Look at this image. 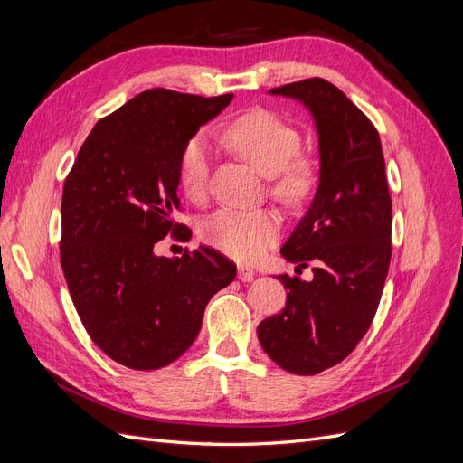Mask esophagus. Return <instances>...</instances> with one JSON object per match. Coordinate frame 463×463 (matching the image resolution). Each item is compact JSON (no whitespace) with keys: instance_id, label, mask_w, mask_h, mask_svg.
I'll return each mask as SVG.
<instances>
[{"instance_id":"34e87169","label":"esophagus","mask_w":463,"mask_h":463,"mask_svg":"<svg viewBox=\"0 0 463 463\" xmlns=\"http://www.w3.org/2000/svg\"><path fill=\"white\" fill-rule=\"evenodd\" d=\"M237 278H240L241 282H250V279L255 278V270L249 269V266H240V269H237Z\"/></svg>"}]
</instances>
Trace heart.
Segmentation results:
<instances>
[{
    "label": "heart",
    "instance_id": "1",
    "mask_svg": "<svg viewBox=\"0 0 463 463\" xmlns=\"http://www.w3.org/2000/svg\"><path fill=\"white\" fill-rule=\"evenodd\" d=\"M228 143L264 175L270 189L288 204L303 203L317 187V162L299 154V133L284 118L264 108L245 111L226 129ZM213 146L204 133H194L179 152L177 181L191 201H203L208 191ZM279 235V220L269 208H222L204 220L201 237L235 260L253 262Z\"/></svg>",
    "mask_w": 463,
    "mask_h": 463
}]
</instances>
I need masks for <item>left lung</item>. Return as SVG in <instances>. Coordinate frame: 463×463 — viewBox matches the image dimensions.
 <instances>
[{
	"mask_svg": "<svg viewBox=\"0 0 463 463\" xmlns=\"http://www.w3.org/2000/svg\"><path fill=\"white\" fill-rule=\"evenodd\" d=\"M311 109L318 133L320 181L307 214L279 253L315 266L313 279L279 274L282 313L264 318L259 342L293 374L338 365L367 334L392 257V199L381 137L371 119L332 82L305 79L272 89Z\"/></svg>",
	"mask_w": 463,
	"mask_h": 463,
	"instance_id": "left-lung-1",
	"label": "left lung"
}]
</instances>
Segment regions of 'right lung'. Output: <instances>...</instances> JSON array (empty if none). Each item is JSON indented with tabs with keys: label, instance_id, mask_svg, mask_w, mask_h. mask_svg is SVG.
Segmentation results:
<instances>
[{
	"label": "right lung",
	"instance_id": "1",
	"mask_svg": "<svg viewBox=\"0 0 463 463\" xmlns=\"http://www.w3.org/2000/svg\"><path fill=\"white\" fill-rule=\"evenodd\" d=\"M232 98L137 94L94 125L65 179L60 259L69 293L92 342L129 369L184 355L210 298L235 278V264L210 247L154 255L167 233L189 230L172 218L179 152Z\"/></svg>",
	"mask_w": 463,
	"mask_h": 463
}]
</instances>
